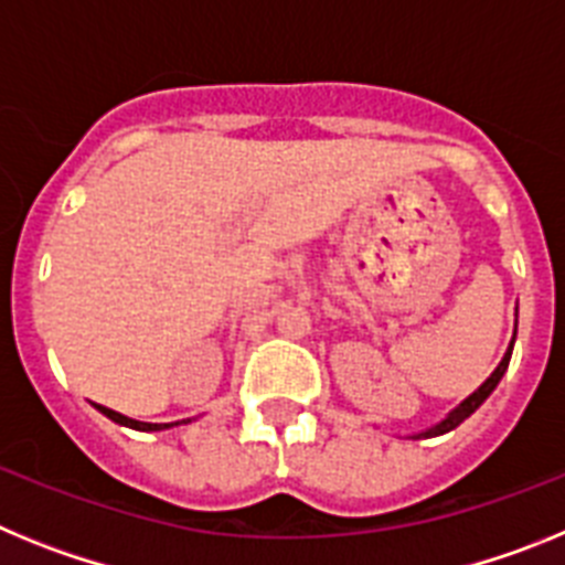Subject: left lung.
<instances>
[{
  "instance_id": "8db88e82",
  "label": "left lung",
  "mask_w": 565,
  "mask_h": 565,
  "mask_svg": "<svg viewBox=\"0 0 565 565\" xmlns=\"http://www.w3.org/2000/svg\"><path fill=\"white\" fill-rule=\"evenodd\" d=\"M515 333H518V319H515ZM512 348H515V337H512V342H509V348H507V353H503V359L501 362H498V367L492 373H489V379L487 382L481 384V387H478L476 393H469L467 398H463L461 404H458L456 411H450L447 413V416L441 418V422L438 424H433V427H427V430H418V433H413L411 438H436V436H444V433H450V430H456L458 424L463 422V418H469L472 416V413L478 411V407H481L483 402H487L489 398V393L495 391L498 387V382H501L503 379V373H507V367H509V359H512Z\"/></svg>"
}]
</instances>
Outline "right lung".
I'll return each instance as SVG.
<instances>
[{
  "label": "right lung",
  "instance_id": "1",
  "mask_svg": "<svg viewBox=\"0 0 565 565\" xmlns=\"http://www.w3.org/2000/svg\"><path fill=\"white\" fill-rule=\"evenodd\" d=\"M96 411L104 413V416L109 418V422L121 424V427H132V430H141V433H158V430H169V427H178V424H189L192 418H183V422H169V424H149V422H135V418L129 416H121V413L109 411V407H104V404H96Z\"/></svg>",
  "mask_w": 565,
  "mask_h": 565
}]
</instances>
